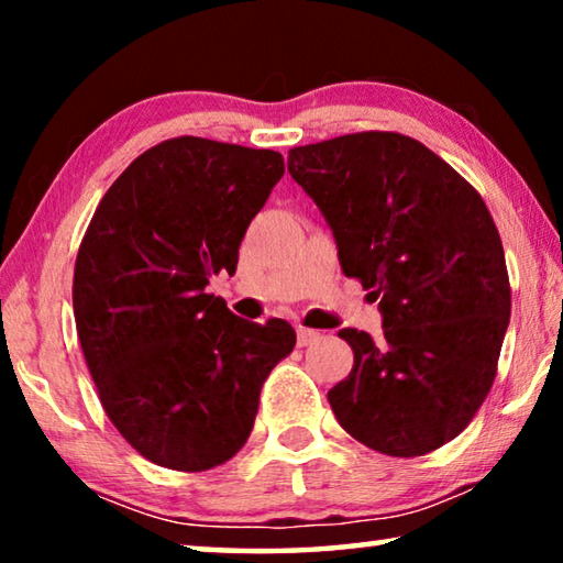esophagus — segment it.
<instances>
[{"instance_id": "esophagus-1", "label": "esophagus", "mask_w": 563, "mask_h": 563, "mask_svg": "<svg viewBox=\"0 0 563 563\" xmlns=\"http://www.w3.org/2000/svg\"><path fill=\"white\" fill-rule=\"evenodd\" d=\"M322 335L320 330H310V328H298V345L300 347H308L312 342H318Z\"/></svg>"}]
</instances>
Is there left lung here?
Masks as SVG:
<instances>
[{
    "label": "left lung",
    "mask_w": 563,
    "mask_h": 563,
    "mask_svg": "<svg viewBox=\"0 0 563 563\" xmlns=\"http://www.w3.org/2000/svg\"><path fill=\"white\" fill-rule=\"evenodd\" d=\"M338 241L342 273L373 290L383 338L328 393L342 430L389 456L440 450L472 422L497 377L509 325L507 261L489 208L434 151L397 131H360L288 151Z\"/></svg>",
    "instance_id": "left-lung-1"
}]
</instances>
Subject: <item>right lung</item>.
Listing matches in <instances>:
<instances>
[{
  "instance_id": "1",
  "label": "right lung",
  "mask_w": 563,
  "mask_h": 563,
  "mask_svg": "<svg viewBox=\"0 0 563 563\" xmlns=\"http://www.w3.org/2000/svg\"><path fill=\"white\" fill-rule=\"evenodd\" d=\"M285 174L278 151L178 136L148 148L93 211L74 265L81 352L111 424L176 472L223 464L251 437L261 387L295 330L206 292L235 273L247 225Z\"/></svg>"
}]
</instances>
